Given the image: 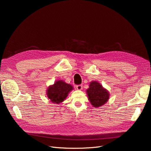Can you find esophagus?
I'll return each mask as SVG.
<instances>
[{
  "instance_id": "1",
  "label": "esophagus",
  "mask_w": 151,
  "mask_h": 151,
  "mask_svg": "<svg viewBox=\"0 0 151 151\" xmlns=\"http://www.w3.org/2000/svg\"><path fill=\"white\" fill-rule=\"evenodd\" d=\"M76 89L78 90H81L83 89V85L82 84H78L76 86Z\"/></svg>"
}]
</instances>
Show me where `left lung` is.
Listing matches in <instances>:
<instances>
[{
    "label": "left lung",
    "instance_id": "obj_1",
    "mask_svg": "<svg viewBox=\"0 0 151 151\" xmlns=\"http://www.w3.org/2000/svg\"><path fill=\"white\" fill-rule=\"evenodd\" d=\"M87 93L89 101L94 107L97 108L104 105L109 99L108 92L97 81L90 83Z\"/></svg>",
    "mask_w": 151,
    "mask_h": 151
}]
</instances>
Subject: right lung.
<instances>
[{
  "label": "right lung",
  "mask_w": 151,
  "mask_h": 151,
  "mask_svg": "<svg viewBox=\"0 0 151 151\" xmlns=\"http://www.w3.org/2000/svg\"><path fill=\"white\" fill-rule=\"evenodd\" d=\"M72 89V86L61 80L55 82L52 86H50L46 93L52 103L59 104L66 99Z\"/></svg>",
  "instance_id": "add662e5"
}]
</instances>
